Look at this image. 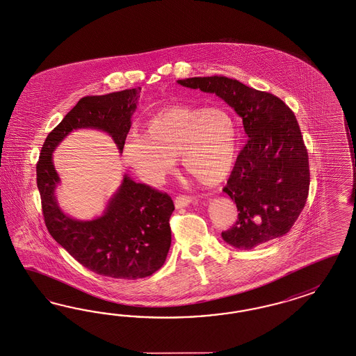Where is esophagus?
<instances>
[{
    "label": "esophagus",
    "instance_id": "34e87169",
    "mask_svg": "<svg viewBox=\"0 0 356 356\" xmlns=\"http://www.w3.org/2000/svg\"><path fill=\"white\" fill-rule=\"evenodd\" d=\"M192 201H193L192 197L180 195V196H177L175 198V207L177 209L185 208V207H188Z\"/></svg>",
    "mask_w": 356,
    "mask_h": 356
}]
</instances>
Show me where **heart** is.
Instances as JSON below:
<instances>
[{"instance_id": "obj_1", "label": "heart", "mask_w": 356, "mask_h": 356, "mask_svg": "<svg viewBox=\"0 0 356 356\" xmlns=\"http://www.w3.org/2000/svg\"><path fill=\"white\" fill-rule=\"evenodd\" d=\"M238 155V127L233 115L218 106L177 105L158 111L122 146L124 163L147 183L158 184L180 158L184 171L200 184L223 181Z\"/></svg>"}]
</instances>
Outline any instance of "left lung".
I'll return each instance as SVG.
<instances>
[{"mask_svg":"<svg viewBox=\"0 0 356 356\" xmlns=\"http://www.w3.org/2000/svg\"><path fill=\"white\" fill-rule=\"evenodd\" d=\"M177 83L216 93L242 118L248 136L223 188L239 213L222 239L251 250L285 235L305 207L310 184L307 147L293 111L268 92L225 76Z\"/></svg>","mask_w":356,"mask_h":356,"instance_id":"1","label":"left lung"}]
</instances>
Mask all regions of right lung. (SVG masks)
I'll use <instances>...</instances> for the list:
<instances>
[{
    "mask_svg": "<svg viewBox=\"0 0 356 356\" xmlns=\"http://www.w3.org/2000/svg\"><path fill=\"white\" fill-rule=\"evenodd\" d=\"M139 93L140 88H133L81 98L47 135L37 164L38 189L51 236L88 270L123 280L147 277L164 264L171 247V197L135 183L124 173L102 216L74 220L63 211L55 196L60 177L52 152L74 130L96 129L111 135L122 154Z\"/></svg>",
    "mask_w": 356,
    "mask_h": 356,
    "instance_id": "right-lung-1",
    "label": "right lung"
}]
</instances>
